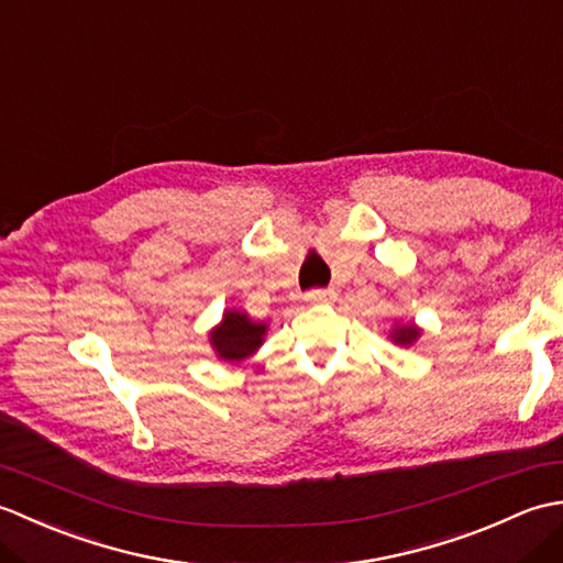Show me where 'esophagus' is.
<instances>
[{
  "instance_id": "1",
  "label": "esophagus",
  "mask_w": 563,
  "mask_h": 563,
  "mask_svg": "<svg viewBox=\"0 0 563 563\" xmlns=\"http://www.w3.org/2000/svg\"><path fill=\"white\" fill-rule=\"evenodd\" d=\"M336 290L333 288H329V290H309L307 295H305V300L307 302H312V305H327V302H331V300H336Z\"/></svg>"
}]
</instances>
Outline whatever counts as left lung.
<instances>
[{"instance_id":"left-lung-1","label":"left lung","mask_w":563,"mask_h":563,"mask_svg":"<svg viewBox=\"0 0 563 563\" xmlns=\"http://www.w3.org/2000/svg\"><path fill=\"white\" fill-rule=\"evenodd\" d=\"M421 333H423V329L411 324V321H406V324H401V321H394L389 339H391V343L404 345L406 349V345H413L418 339H421Z\"/></svg>"}]
</instances>
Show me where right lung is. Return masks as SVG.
Wrapping results in <instances>:
<instances>
[{
    "instance_id": "right-lung-1",
    "label": "right lung",
    "mask_w": 563,
    "mask_h": 563,
    "mask_svg": "<svg viewBox=\"0 0 563 563\" xmlns=\"http://www.w3.org/2000/svg\"><path fill=\"white\" fill-rule=\"evenodd\" d=\"M266 331V324L254 321L242 309H224L220 324L210 329V345L220 361L244 363L261 349Z\"/></svg>"
}]
</instances>
